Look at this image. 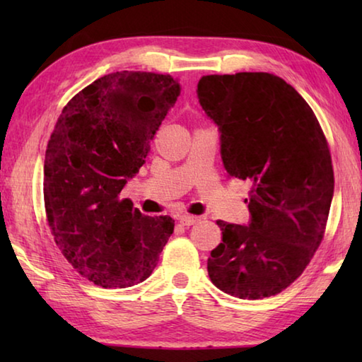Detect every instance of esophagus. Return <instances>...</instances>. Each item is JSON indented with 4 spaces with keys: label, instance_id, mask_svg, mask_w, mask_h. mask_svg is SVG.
Masks as SVG:
<instances>
[{
    "label": "esophagus",
    "instance_id": "esophagus-1",
    "mask_svg": "<svg viewBox=\"0 0 362 362\" xmlns=\"http://www.w3.org/2000/svg\"><path fill=\"white\" fill-rule=\"evenodd\" d=\"M179 220H180V223H182V225L189 226V225L198 223L201 218H199V217H196V216H182Z\"/></svg>",
    "mask_w": 362,
    "mask_h": 362
}]
</instances>
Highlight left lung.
Segmentation results:
<instances>
[{
	"mask_svg": "<svg viewBox=\"0 0 362 362\" xmlns=\"http://www.w3.org/2000/svg\"><path fill=\"white\" fill-rule=\"evenodd\" d=\"M198 99L220 129L226 173L250 183V223L217 220L222 243L207 259L209 278L233 297L276 296L326 231L334 194L326 136L303 97L269 73L203 76Z\"/></svg>",
	"mask_w": 362,
	"mask_h": 362,
	"instance_id": "1",
	"label": "left lung"
}]
</instances>
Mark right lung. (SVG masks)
<instances>
[{
	"label": "right lung",
	"mask_w": 362,
	"mask_h": 362,
	"mask_svg": "<svg viewBox=\"0 0 362 362\" xmlns=\"http://www.w3.org/2000/svg\"><path fill=\"white\" fill-rule=\"evenodd\" d=\"M179 95L170 75L115 71L79 90L59 116L45 159L46 220L60 252L90 283H142L173 235L169 216H144L119 193Z\"/></svg>",
	"instance_id": "add662e5"
}]
</instances>
